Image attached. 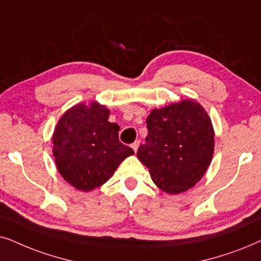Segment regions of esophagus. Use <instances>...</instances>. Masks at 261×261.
<instances>
[{"label": "esophagus", "mask_w": 261, "mask_h": 261, "mask_svg": "<svg viewBox=\"0 0 261 261\" xmlns=\"http://www.w3.org/2000/svg\"><path fill=\"white\" fill-rule=\"evenodd\" d=\"M138 147H140V141H136V142H135V143L131 144V148L134 149V151H135V152H137V150H138Z\"/></svg>", "instance_id": "obj_1"}]
</instances>
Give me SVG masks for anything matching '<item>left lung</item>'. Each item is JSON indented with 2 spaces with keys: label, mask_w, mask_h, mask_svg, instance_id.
Returning <instances> with one entry per match:
<instances>
[{
  "label": "left lung",
  "mask_w": 261,
  "mask_h": 261,
  "mask_svg": "<svg viewBox=\"0 0 261 261\" xmlns=\"http://www.w3.org/2000/svg\"><path fill=\"white\" fill-rule=\"evenodd\" d=\"M137 158L160 190L178 194L192 189L213 160L215 131L209 114L193 99L154 109Z\"/></svg>",
  "instance_id": "obj_1"
}]
</instances>
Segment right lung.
I'll return each mask as SVG.
<instances>
[{"label": "right lung", "instance_id": "add662e5", "mask_svg": "<svg viewBox=\"0 0 261 261\" xmlns=\"http://www.w3.org/2000/svg\"><path fill=\"white\" fill-rule=\"evenodd\" d=\"M110 110L98 101L76 103L64 112L52 135L58 172L76 190L89 192L110 180L134 150L119 142Z\"/></svg>", "mask_w": 261, "mask_h": 261}]
</instances>
